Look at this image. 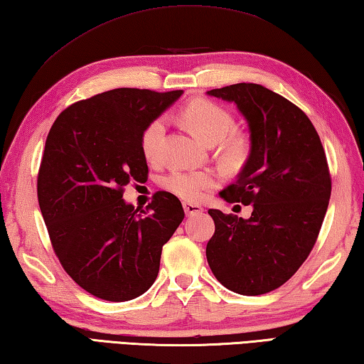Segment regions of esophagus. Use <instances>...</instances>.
Masks as SVG:
<instances>
[{
	"instance_id": "1",
	"label": "esophagus",
	"mask_w": 364,
	"mask_h": 364,
	"mask_svg": "<svg viewBox=\"0 0 364 364\" xmlns=\"http://www.w3.org/2000/svg\"><path fill=\"white\" fill-rule=\"evenodd\" d=\"M183 211L187 215H193L203 213V208L200 205H195V203H183Z\"/></svg>"
}]
</instances>
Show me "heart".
Returning a JSON list of instances; mask_svg holds the SVG:
<instances>
[{
    "label": "heart",
    "mask_w": 364,
    "mask_h": 364,
    "mask_svg": "<svg viewBox=\"0 0 364 364\" xmlns=\"http://www.w3.org/2000/svg\"><path fill=\"white\" fill-rule=\"evenodd\" d=\"M182 119L190 132L201 142L213 145L222 140L220 153L228 164L237 166L245 161L247 155V140L243 136L227 137L233 127V117L224 107L206 99L193 100L182 110ZM164 129L166 123L163 118L153 119L145 127L140 139V146L149 161H153L159 155ZM215 183H218V177L209 171H176L164 181V186L169 192L187 201L201 200Z\"/></svg>",
    "instance_id": "b5f03b06"
}]
</instances>
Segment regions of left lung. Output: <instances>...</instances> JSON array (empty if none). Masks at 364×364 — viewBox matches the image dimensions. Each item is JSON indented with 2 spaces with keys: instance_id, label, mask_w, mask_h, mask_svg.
I'll list each match as a JSON object with an SVG mask.
<instances>
[{
  "instance_id": "1",
  "label": "left lung",
  "mask_w": 364,
  "mask_h": 364,
  "mask_svg": "<svg viewBox=\"0 0 364 364\" xmlns=\"http://www.w3.org/2000/svg\"><path fill=\"white\" fill-rule=\"evenodd\" d=\"M206 94L232 102L246 119L250 155L220 196L252 206L250 219L209 209L208 264L227 289L265 294L294 275L318 238L331 198L326 155L307 114L283 95L254 82Z\"/></svg>"
}]
</instances>
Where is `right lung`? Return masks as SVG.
<instances>
[{"label": "right lung", "instance_id": "add662e5", "mask_svg": "<svg viewBox=\"0 0 364 364\" xmlns=\"http://www.w3.org/2000/svg\"><path fill=\"white\" fill-rule=\"evenodd\" d=\"M183 91L118 87L65 108L48 134L38 203L54 252L76 284L124 302L155 283L163 246L183 220L177 196L158 192L146 211L123 200L149 166L145 127Z\"/></svg>", "mask_w": 364, "mask_h": 364}]
</instances>
